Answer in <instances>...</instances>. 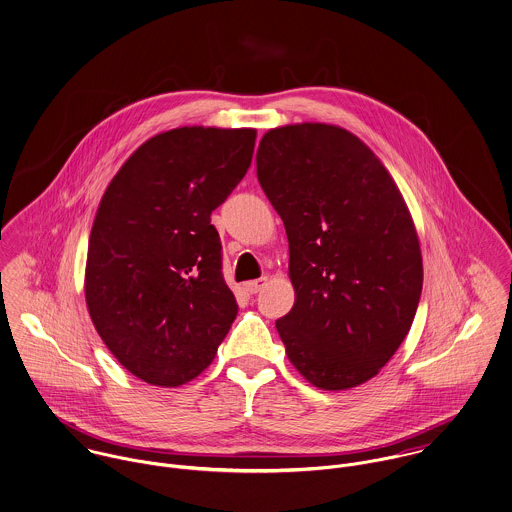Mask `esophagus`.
Listing matches in <instances>:
<instances>
[{"label": "esophagus", "instance_id": "obj_1", "mask_svg": "<svg viewBox=\"0 0 512 512\" xmlns=\"http://www.w3.org/2000/svg\"><path fill=\"white\" fill-rule=\"evenodd\" d=\"M265 284H267V277H261V279H255V281L245 283V290H247L249 294H257Z\"/></svg>", "mask_w": 512, "mask_h": 512}]
</instances>
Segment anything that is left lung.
Returning <instances> with one entry per match:
<instances>
[{
	"instance_id": "obj_1",
	"label": "left lung",
	"mask_w": 512,
	"mask_h": 512,
	"mask_svg": "<svg viewBox=\"0 0 512 512\" xmlns=\"http://www.w3.org/2000/svg\"><path fill=\"white\" fill-rule=\"evenodd\" d=\"M257 178L288 237L296 300L277 330L290 363L324 391L369 381L406 338L422 292L420 243L395 180L328 123L267 131Z\"/></svg>"
}]
</instances>
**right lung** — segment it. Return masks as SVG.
Masks as SVG:
<instances>
[{"label": "right lung", "instance_id": "obj_1", "mask_svg": "<svg viewBox=\"0 0 512 512\" xmlns=\"http://www.w3.org/2000/svg\"><path fill=\"white\" fill-rule=\"evenodd\" d=\"M255 129L178 127L145 141L115 174L88 243L84 294L115 359L178 387L216 357L237 316L210 224L253 159Z\"/></svg>", "mask_w": 512, "mask_h": 512}]
</instances>
